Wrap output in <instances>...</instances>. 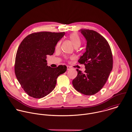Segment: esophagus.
Masks as SVG:
<instances>
[{
    "label": "esophagus",
    "instance_id": "1",
    "mask_svg": "<svg viewBox=\"0 0 132 132\" xmlns=\"http://www.w3.org/2000/svg\"><path fill=\"white\" fill-rule=\"evenodd\" d=\"M70 69H71L70 67H69V66H67V70H70Z\"/></svg>",
    "mask_w": 132,
    "mask_h": 132
}]
</instances>
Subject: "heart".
Here are the masks:
<instances>
[{
    "label": "heart",
    "instance_id": "obj_1",
    "mask_svg": "<svg viewBox=\"0 0 132 132\" xmlns=\"http://www.w3.org/2000/svg\"><path fill=\"white\" fill-rule=\"evenodd\" d=\"M69 38L75 47L77 48V47H80L81 45V39L80 37L77 33L76 32L72 33L69 35ZM60 46H61V41H60L56 43V46H55V49L58 50L60 48Z\"/></svg>",
    "mask_w": 132,
    "mask_h": 132
}]
</instances>
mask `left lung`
<instances>
[{"label": "left lung", "instance_id": "1", "mask_svg": "<svg viewBox=\"0 0 132 132\" xmlns=\"http://www.w3.org/2000/svg\"><path fill=\"white\" fill-rule=\"evenodd\" d=\"M79 31L87 41L86 51L78 60L85 65V70L82 73L77 69L78 75L72 85L78 92L93 95L102 89L108 79L112 69V54L108 42L99 33L86 29Z\"/></svg>", "mask_w": 132, "mask_h": 132}]
</instances>
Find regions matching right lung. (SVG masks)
Segmentation results:
<instances>
[{
	"label": "right lung",
	"instance_id": "obj_1",
	"mask_svg": "<svg viewBox=\"0 0 132 132\" xmlns=\"http://www.w3.org/2000/svg\"><path fill=\"white\" fill-rule=\"evenodd\" d=\"M65 32L41 31L26 37L20 45L15 57L14 71L24 91L35 98H41L55 88L58 76L67 70L65 65L47 66V55H52L56 43Z\"/></svg>",
	"mask_w": 132,
	"mask_h": 132
}]
</instances>
